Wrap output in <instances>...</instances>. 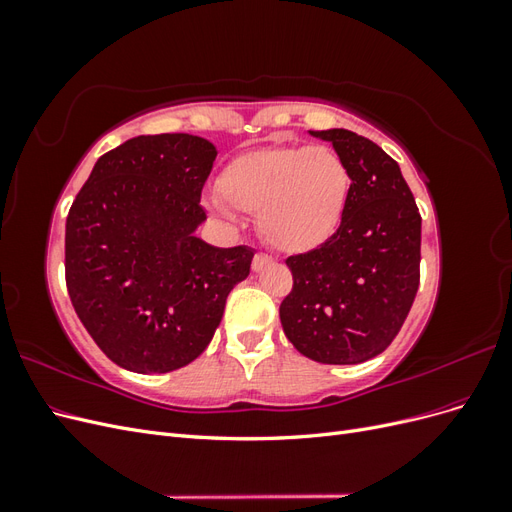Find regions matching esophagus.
Segmentation results:
<instances>
[{
	"label": "esophagus",
	"instance_id": "obj_1",
	"mask_svg": "<svg viewBox=\"0 0 512 512\" xmlns=\"http://www.w3.org/2000/svg\"><path fill=\"white\" fill-rule=\"evenodd\" d=\"M271 262V256L269 254H262V252H258L256 256H254V260H252V269L254 271H262L265 269L267 265Z\"/></svg>",
	"mask_w": 512,
	"mask_h": 512
}]
</instances>
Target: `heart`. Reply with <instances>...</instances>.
<instances>
[{"instance_id": "heart-1", "label": "heart", "mask_w": 512, "mask_h": 512, "mask_svg": "<svg viewBox=\"0 0 512 512\" xmlns=\"http://www.w3.org/2000/svg\"><path fill=\"white\" fill-rule=\"evenodd\" d=\"M350 192V168L333 147L275 145L232 158L211 205L222 213H258L267 243L282 252H307L335 235Z\"/></svg>"}]
</instances>
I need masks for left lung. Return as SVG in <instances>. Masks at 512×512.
Listing matches in <instances>:
<instances>
[{"label":"left lung","instance_id":"1","mask_svg":"<svg viewBox=\"0 0 512 512\" xmlns=\"http://www.w3.org/2000/svg\"><path fill=\"white\" fill-rule=\"evenodd\" d=\"M344 158L352 192L335 235L286 258L292 290L280 305L303 356L354 365L391 346L421 282V213L399 164L350 130H309Z\"/></svg>","mask_w":512,"mask_h":512}]
</instances>
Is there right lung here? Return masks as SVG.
<instances>
[{"label":"right lung","mask_w":512,"mask_h":512,"mask_svg":"<svg viewBox=\"0 0 512 512\" xmlns=\"http://www.w3.org/2000/svg\"><path fill=\"white\" fill-rule=\"evenodd\" d=\"M215 149L192 134L136 136L96 162L66 220V286L98 348L136 374L203 354L250 247H213L194 230Z\"/></svg>","instance_id":"add662e5"}]
</instances>
